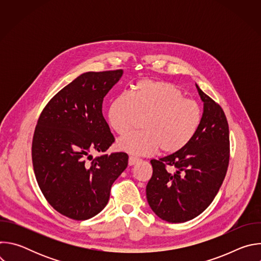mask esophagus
I'll return each instance as SVG.
<instances>
[{"label":"esophagus","instance_id":"34e87169","mask_svg":"<svg viewBox=\"0 0 261 261\" xmlns=\"http://www.w3.org/2000/svg\"><path fill=\"white\" fill-rule=\"evenodd\" d=\"M138 161H139V159H138V158L133 157V156H130V157H129V161H128V163H129V165H130V166H132V165H135Z\"/></svg>","mask_w":261,"mask_h":261}]
</instances>
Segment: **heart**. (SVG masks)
<instances>
[{
	"label": "heart",
	"mask_w": 261,
	"mask_h": 261,
	"mask_svg": "<svg viewBox=\"0 0 261 261\" xmlns=\"http://www.w3.org/2000/svg\"><path fill=\"white\" fill-rule=\"evenodd\" d=\"M139 119L142 131L118 140L119 150L145 156L160 150L171 154L187 146L196 135L202 113L199 104L186 99L175 86L165 82L139 81L132 94H120L111 101L107 121L119 135L136 126Z\"/></svg>",
	"instance_id": "1"
}]
</instances>
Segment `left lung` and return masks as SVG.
Wrapping results in <instances>:
<instances>
[{
  "label": "left lung",
  "mask_w": 261,
  "mask_h": 261,
  "mask_svg": "<svg viewBox=\"0 0 261 261\" xmlns=\"http://www.w3.org/2000/svg\"><path fill=\"white\" fill-rule=\"evenodd\" d=\"M203 102L199 129L180 151L151 160L153 175L146 185L152 211L169 223L200 215L214 200L229 163V129L224 111L196 85ZM172 166L174 173L166 170Z\"/></svg>",
  "instance_id": "8db88e82"
}]
</instances>
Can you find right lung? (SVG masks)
I'll return each mask as SVG.
<instances>
[{
    "label": "right lung",
    "instance_id": "obj_1",
    "mask_svg": "<svg viewBox=\"0 0 261 261\" xmlns=\"http://www.w3.org/2000/svg\"><path fill=\"white\" fill-rule=\"evenodd\" d=\"M123 73L82 74L48 102L37 123L32 144L36 179L49 204L68 218L87 220L99 214L128 165L123 152L91 154L105 152L115 141L102 103Z\"/></svg>",
    "mask_w": 261,
    "mask_h": 261
}]
</instances>
